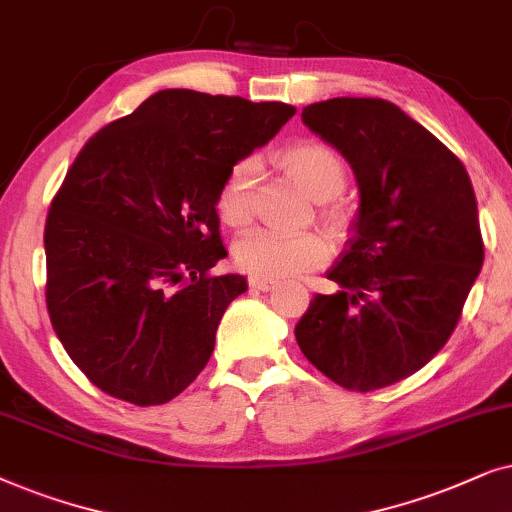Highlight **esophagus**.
I'll use <instances>...</instances> for the list:
<instances>
[{
    "label": "esophagus",
    "instance_id": "esophagus-1",
    "mask_svg": "<svg viewBox=\"0 0 512 512\" xmlns=\"http://www.w3.org/2000/svg\"><path fill=\"white\" fill-rule=\"evenodd\" d=\"M248 285H250L252 290L269 292V290H274V288H276V281H267V278H257V276H252L250 281H248Z\"/></svg>",
    "mask_w": 512,
    "mask_h": 512
}]
</instances>
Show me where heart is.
Listing matches in <instances>:
<instances>
[{"label":"heart","mask_w":512,"mask_h":512,"mask_svg":"<svg viewBox=\"0 0 512 512\" xmlns=\"http://www.w3.org/2000/svg\"><path fill=\"white\" fill-rule=\"evenodd\" d=\"M285 173L302 187L313 201H323L320 217L332 231L346 227V213L337 196L349 185V168L335 149L323 142L299 140L278 154ZM252 189H255V161L243 159L231 166L217 194V215L227 227H245L252 220ZM330 241L316 231L276 234L250 231L234 245V262L245 274L278 281L313 271L330 260Z\"/></svg>","instance_id":"obj_1"}]
</instances>
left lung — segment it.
Masks as SVG:
<instances>
[{
  "label": "left lung",
  "instance_id": "left-lung-1",
  "mask_svg": "<svg viewBox=\"0 0 512 512\" xmlns=\"http://www.w3.org/2000/svg\"><path fill=\"white\" fill-rule=\"evenodd\" d=\"M304 124L351 163L356 236L295 327L306 360L346 391L419 372L452 337L482 262L478 201L452 149L381 98H332Z\"/></svg>",
  "mask_w": 512,
  "mask_h": 512
}]
</instances>
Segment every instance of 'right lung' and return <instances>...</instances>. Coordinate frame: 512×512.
Returning a JSON list of instances; mask_svg holds the SVG:
<instances>
[{
  "label": "right lung",
  "mask_w": 512,
  "mask_h": 512,
  "mask_svg": "<svg viewBox=\"0 0 512 512\" xmlns=\"http://www.w3.org/2000/svg\"><path fill=\"white\" fill-rule=\"evenodd\" d=\"M295 112L168 88L81 147L46 215V309L102 393L163 405L208 365L222 313L248 290L210 274L227 257L217 194Z\"/></svg>",
  "instance_id": "1"
}]
</instances>
